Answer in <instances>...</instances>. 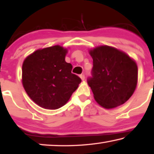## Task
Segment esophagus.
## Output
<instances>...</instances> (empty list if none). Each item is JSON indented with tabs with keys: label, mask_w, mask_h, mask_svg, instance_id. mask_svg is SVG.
Wrapping results in <instances>:
<instances>
[{
	"label": "esophagus",
	"mask_w": 154,
	"mask_h": 154,
	"mask_svg": "<svg viewBox=\"0 0 154 154\" xmlns=\"http://www.w3.org/2000/svg\"><path fill=\"white\" fill-rule=\"evenodd\" d=\"M79 77L81 78V79L82 80V81H84V79H85V76H84V75H79Z\"/></svg>",
	"instance_id": "esophagus-1"
}]
</instances>
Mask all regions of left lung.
<instances>
[{
	"instance_id": "left-lung-1",
	"label": "left lung",
	"mask_w": 154,
	"mask_h": 154,
	"mask_svg": "<svg viewBox=\"0 0 154 154\" xmlns=\"http://www.w3.org/2000/svg\"><path fill=\"white\" fill-rule=\"evenodd\" d=\"M89 54L93 67L87 82L96 102L107 109L125 104L137 86L136 61L125 52L109 45L94 48Z\"/></svg>"
}]
</instances>
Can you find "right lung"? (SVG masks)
<instances>
[{"label": "right lung", "instance_id": "1", "mask_svg": "<svg viewBox=\"0 0 154 154\" xmlns=\"http://www.w3.org/2000/svg\"><path fill=\"white\" fill-rule=\"evenodd\" d=\"M68 50L60 45L38 49L27 56L22 66V84L34 103L45 109L65 105L82 79L71 72L65 61Z\"/></svg>", "mask_w": 154, "mask_h": 154}]
</instances>
